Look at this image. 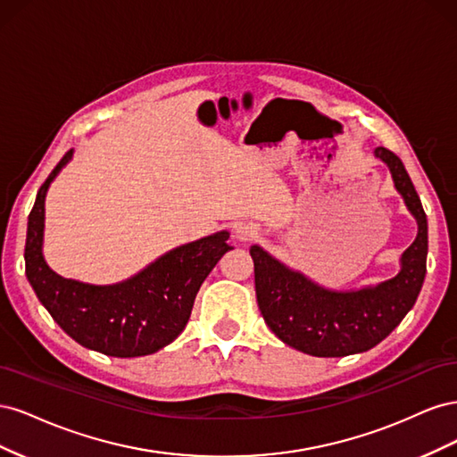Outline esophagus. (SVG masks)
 <instances>
[{
    "mask_svg": "<svg viewBox=\"0 0 457 457\" xmlns=\"http://www.w3.org/2000/svg\"><path fill=\"white\" fill-rule=\"evenodd\" d=\"M234 234H237V238H238L240 242H247V240H252V238H255V234H257V228H255L253 225H247V223H242V225H238L237 228H234Z\"/></svg>",
    "mask_w": 457,
    "mask_h": 457,
    "instance_id": "34e87169",
    "label": "esophagus"
}]
</instances>
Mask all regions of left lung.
Masks as SVG:
<instances>
[{
	"label": "left lung",
	"instance_id": "1",
	"mask_svg": "<svg viewBox=\"0 0 457 457\" xmlns=\"http://www.w3.org/2000/svg\"><path fill=\"white\" fill-rule=\"evenodd\" d=\"M391 170L395 188L418 220V237L400 257L391 280L356 292H336L309 280L252 245L259 311L274 336L305 354L337 358L370 351L403 322L416 303L427 272V215L411 179L396 154L373 152Z\"/></svg>",
	"mask_w": 457,
	"mask_h": 457
}]
</instances>
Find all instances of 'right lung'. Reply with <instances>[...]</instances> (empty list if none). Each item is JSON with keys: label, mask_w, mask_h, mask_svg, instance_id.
<instances>
[{"label": "right lung", "mask_w": 457, "mask_h": 457, "mask_svg": "<svg viewBox=\"0 0 457 457\" xmlns=\"http://www.w3.org/2000/svg\"><path fill=\"white\" fill-rule=\"evenodd\" d=\"M68 150L39 187L26 230V276L53 320L84 347L118 358L152 354L185 329L202 282L232 247L228 232L179 245L139 274L112 286H91L53 272L41 253L46 195L71 162Z\"/></svg>", "instance_id": "1"}]
</instances>
